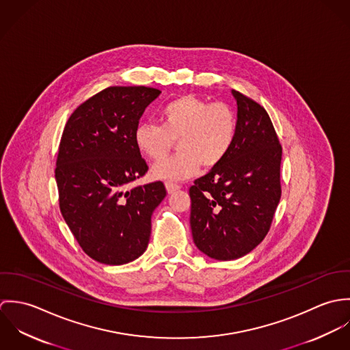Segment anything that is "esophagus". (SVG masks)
<instances>
[{"label":"esophagus","instance_id":"34e87169","mask_svg":"<svg viewBox=\"0 0 350 350\" xmlns=\"http://www.w3.org/2000/svg\"><path fill=\"white\" fill-rule=\"evenodd\" d=\"M179 189H180V187H179V185H176V183H172V182H167V183H165V190H167L168 194H172V193L178 191Z\"/></svg>","mask_w":350,"mask_h":350}]
</instances>
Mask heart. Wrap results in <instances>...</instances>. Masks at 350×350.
<instances>
[{
  "label": "heart",
  "mask_w": 350,
  "mask_h": 350,
  "mask_svg": "<svg viewBox=\"0 0 350 350\" xmlns=\"http://www.w3.org/2000/svg\"><path fill=\"white\" fill-rule=\"evenodd\" d=\"M160 124L140 122L133 133L139 152L150 160L164 157L176 142L178 153L156 161L150 168L157 180L178 182L200 172V165H218L233 148L239 133L234 109L225 102L193 94L170 100L159 110Z\"/></svg>",
  "instance_id": "heart-1"
}]
</instances>
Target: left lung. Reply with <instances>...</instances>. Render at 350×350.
I'll return each mask as SVG.
<instances>
[{
  "mask_svg": "<svg viewBox=\"0 0 350 350\" xmlns=\"http://www.w3.org/2000/svg\"><path fill=\"white\" fill-rule=\"evenodd\" d=\"M239 133L229 154L190 187L197 248L215 260L248 254L267 236L279 204L282 146L262 106L232 90Z\"/></svg>",
  "mask_w": 350,
  "mask_h": 350,
  "instance_id": "1",
  "label": "left lung"
}]
</instances>
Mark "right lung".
<instances>
[{
	"mask_svg": "<svg viewBox=\"0 0 350 350\" xmlns=\"http://www.w3.org/2000/svg\"><path fill=\"white\" fill-rule=\"evenodd\" d=\"M160 93L107 88L74 110L62 135L55 168L62 215L85 253L106 265L146 252L152 213L167 194L161 182L131 186L148 171L133 133Z\"/></svg>",
	"mask_w": 350,
	"mask_h": 350,
	"instance_id": "right-lung-1",
	"label": "right lung"
}]
</instances>
